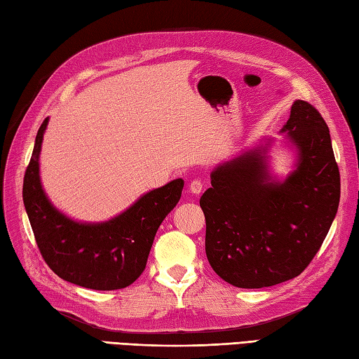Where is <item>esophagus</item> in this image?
Listing matches in <instances>:
<instances>
[{
    "label": "esophagus",
    "mask_w": 359,
    "mask_h": 359,
    "mask_svg": "<svg viewBox=\"0 0 359 359\" xmlns=\"http://www.w3.org/2000/svg\"><path fill=\"white\" fill-rule=\"evenodd\" d=\"M202 189H203V184L201 179L191 180V184H189V191H191L193 194H201Z\"/></svg>",
    "instance_id": "esophagus-1"
}]
</instances>
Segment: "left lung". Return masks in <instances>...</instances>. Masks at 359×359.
<instances>
[{"mask_svg": "<svg viewBox=\"0 0 359 359\" xmlns=\"http://www.w3.org/2000/svg\"><path fill=\"white\" fill-rule=\"evenodd\" d=\"M280 133L294 152L284 179L270 171L273 140L264 139L219 163L201 197L208 262L239 288L271 287L301 274L338 211L339 170L321 114L296 100Z\"/></svg>", "mask_w": 359, "mask_h": 359, "instance_id": "8db88e82", "label": "left lung"}]
</instances>
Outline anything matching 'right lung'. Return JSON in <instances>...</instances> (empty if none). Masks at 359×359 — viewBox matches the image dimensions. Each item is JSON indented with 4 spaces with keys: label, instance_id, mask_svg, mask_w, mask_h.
Here are the masks:
<instances>
[{
    "label": "right lung",
    "instance_id": "right-lung-1",
    "mask_svg": "<svg viewBox=\"0 0 359 359\" xmlns=\"http://www.w3.org/2000/svg\"><path fill=\"white\" fill-rule=\"evenodd\" d=\"M49 118L38 129L22 184V201L36 245L50 270L93 290L131 285L143 273L160 224L180 201L184 179L140 196L104 222H79L53 207L40 179V152Z\"/></svg>",
    "mask_w": 359,
    "mask_h": 359
}]
</instances>
